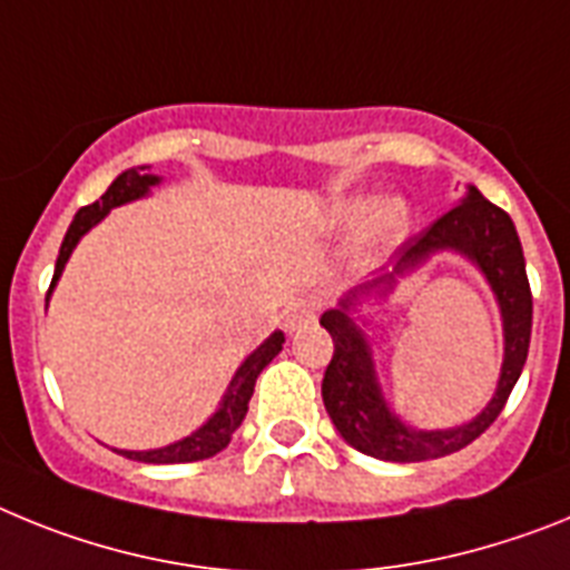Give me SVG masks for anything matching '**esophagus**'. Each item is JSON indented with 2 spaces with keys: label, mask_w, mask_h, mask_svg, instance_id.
Returning a JSON list of instances; mask_svg holds the SVG:
<instances>
[{
  "label": "esophagus",
  "mask_w": 570,
  "mask_h": 570,
  "mask_svg": "<svg viewBox=\"0 0 570 570\" xmlns=\"http://www.w3.org/2000/svg\"><path fill=\"white\" fill-rule=\"evenodd\" d=\"M318 309H321L318 301H313V298L295 301V304H292L284 315L286 330H301V326L315 324V318H318Z\"/></svg>",
  "instance_id": "34e87169"
}]
</instances>
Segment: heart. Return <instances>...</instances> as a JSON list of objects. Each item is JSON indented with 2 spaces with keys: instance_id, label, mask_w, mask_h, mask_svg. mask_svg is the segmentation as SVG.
<instances>
[{
  "instance_id": "b5f03b06",
  "label": "heart",
  "mask_w": 570,
  "mask_h": 570,
  "mask_svg": "<svg viewBox=\"0 0 570 570\" xmlns=\"http://www.w3.org/2000/svg\"><path fill=\"white\" fill-rule=\"evenodd\" d=\"M370 212L367 200H350L341 209L344 220H361V217ZM410 232V209L407 203L399 200V197H387L381 200L373 212H370L367 220V237L375 246H393L399 240H404V235Z\"/></svg>"
}]
</instances>
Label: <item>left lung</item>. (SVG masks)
Masks as SVG:
<instances>
[{
  "instance_id": "left-lung-1",
  "label": "left lung",
  "mask_w": 570,
  "mask_h": 570,
  "mask_svg": "<svg viewBox=\"0 0 570 570\" xmlns=\"http://www.w3.org/2000/svg\"><path fill=\"white\" fill-rule=\"evenodd\" d=\"M439 248H456L468 254L492 281L505 318V364L498 395L482 416L462 429L424 434L423 431H410L386 410L374 381L366 342L348 318V309L358 294L373 288H381L383 294L394 283L395 274L412 268ZM531 321L533 295L528 272H524L517 226H513L511 215L499 209L497 203L482 197L476 189H470V195L459 206L444 212L424 232L404 240L393 272L358 286L341 301L338 309L321 315V326L333 335L335 344L333 361L326 364L324 384H321L326 413L346 442L367 456L384 459V462H428V459L450 456L479 439L508 404V395H511L524 367V358H528Z\"/></svg>"
}]
</instances>
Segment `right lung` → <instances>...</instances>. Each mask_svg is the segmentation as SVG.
Returning <instances> with one entry per match:
<instances>
[{
  "instance_id": "add662e5",
  "label": "right lung",
  "mask_w": 570,
  "mask_h": 570,
  "mask_svg": "<svg viewBox=\"0 0 570 570\" xmlns=\"http://www.w3.org/2000/svg\"><path fill=\"white\" fill-rule=\"evenodd\" d=\"M155 183L157 177L146 175V166L128 168V171H122V175L108 186L106 195H102L100 200L91 203V206H82V209L77 212V217H73L71 226H68L66 232V240H62V246H59L57 269H53V281L51 286H48V295H51L53 284H57L62 269H66L68 255L73 252L79 237L86 235L94 224H100L102 217L108 215V209L120 206V203L135 200V197H142L151 186H155ZM281 344H284V333H272L264 344L257 346L255 353L240 364L235 379H232L229 393H226L220 410H217L209 422L197 430V433L186 435L183 442L168 444V448L146 450V453H140V450H120L122 456L135 459V462H148V464H180V462H200V459H209L215 456V453H220V450L232 442V433H235V430L240 428V422H244L246 410H249V399L252 393H255L257 375H261V370H264L266 364L281 353Z\"/></svg>"
}]
</instances>
